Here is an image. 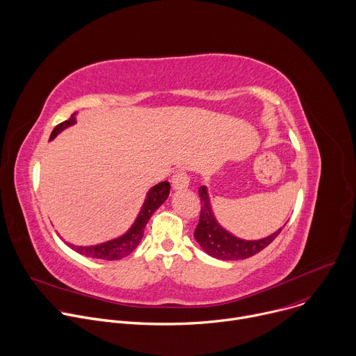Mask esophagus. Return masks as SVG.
I'll return each instance as SVG.
<instances>
[{"label":"esophagus","mask_w":356,"mask_h":356,"mask_svg":"<svg viewBox=\"0 0 356 356\" xmlns=\"http://www.w3.org/2000/svg\"><path fill=\"white\" fill-rule=\"evenodd\" d=\"M188 183H190V179H188L186 170H177L172 176V186H173L175 190L186 188L188 186Z\"/></svg>","instance_id":"obj_1"}]
</instances>
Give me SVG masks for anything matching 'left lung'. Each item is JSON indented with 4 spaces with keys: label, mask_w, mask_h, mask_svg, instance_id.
Wrapping results in <instances>:
<instances>
[{
    "label": "left lung",
    "mask_w": 356,
    "mask_h": 356,
    "mask_svg": "<svg viewBox=\"0 0 356 356\" xmlns=\"http://www.w3.org/2000/svg\"><path fill=\"white\" fill-rule=\"evenodd\" d=\"M198 195L201 201V210L200 220L194 231V238L198 242V245L213 258L221 261H239L257 255L258 252L270 245L283 229L280 228L272 235L258 241L239 239L231 235L228 231H225L214 218L206 186H201L198 188Z\"/></svg>",
    "instance_id": "1"
}]
</instances>
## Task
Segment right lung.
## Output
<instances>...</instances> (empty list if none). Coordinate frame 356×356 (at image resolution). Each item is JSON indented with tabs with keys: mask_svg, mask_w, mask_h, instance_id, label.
<instances>
[{
	"mask_svg": "<svg viewBox=\"0 0 356 356\" xmlns=\"http://www.w3.org/2000/svg\"><path fill=\"white\" fill-rule=\"evenodd\" d=\"M76 124V115L73 114L69 120L63 121L62 124L56 125L55 129L50 134V140H52L59 132H62L65 128ZM170 193V184L169 181H162L156 186L152 187L149 193L146 194V200L142 206V210L134 222V225L129 228L128 232H125L122 236L94 245V246H76L69 242H66L73 250H77L79 253L88 258H95V259H104V261H118L125 257H128L129 253L139 245L142 236H143V229L150 220L152 214H154L162 204L165 200L169 197Z\"/></svg>",
	"mask_w": 356,
	"mask_h": 356,
	"instance_id": "1",
	"label": "right lung"
}]
</instances>
